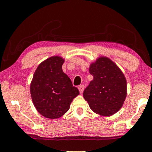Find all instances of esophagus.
<instances>
[{
    "mask_svg": "<svg viewBox=\"0 0 152 152\" xmlns=\"http://www.w3.org/2000/svg\"><path fill=\"white\" fill-rule=\"evenodd\" d=\"M78 89H79V91H80V93H82L83 91H84V85H80V86H78Z\"/></svg>",
    "mask_w": 152,
    "mask_h": 152,
    "instance_id": "obj_1",
    "label": "esophagus"
}]
</instances>
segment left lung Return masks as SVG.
<instances>
[{
    "instance_id": "obj_1",
    "label": "left lung",
    "mask_w": 152,
    "mask_h": 152,
    "mask_svg": "<svg viewBox=\"0 0 152 152\" xmlns=\"http://www.w3.org/2000/svg\"><path fill=\"white\" fill-rule=\"evenodd\" d=\"M89 72L93 80L83 96L91 110L103 116L117 113L126 96V80L121 70L108 57H101L91 64Z\"/></svg>"
}]
</instances>
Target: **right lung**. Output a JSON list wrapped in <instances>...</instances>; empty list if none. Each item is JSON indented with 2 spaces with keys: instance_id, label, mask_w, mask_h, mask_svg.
<instances>
[{
  "instance_id": "right-lung-1",
  "label": "right lung",
  "mask_w": 152,
  "mask_h": 152,
  "mask_svg": "<svg viewBox=\"0 0 152 152\" xmlns=\"http://www.w3.org/2000/svg\"><path fill=\"white\" fill-rule=\"evenodd\" d=\"M64 59L53 56L39 64L30 84L35 108L41 115L57 119L70 109L72 99L80 94L70 79L62 70Z\"/></svg>"
}]
</instances>
